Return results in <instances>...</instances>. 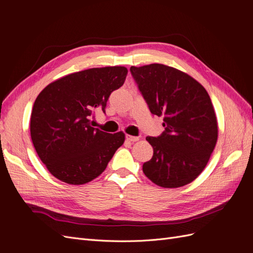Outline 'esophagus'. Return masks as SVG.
<instances>
[{"label": "esophagus", "instance_id": "obj_1", "mask_svg": "<svg viewBox=\"0 0 253 253\" xmlns=\"http://www.w3.org/2000/svg\"><path fill=\"white\" fill-rule=\"evenodd\" d=\"M126 138L129 142H135V141H138L139 140V137H135V136H131V135H126Z\"/></svg>", "mask_w": 253, "mask_h": 253}]
</instances>
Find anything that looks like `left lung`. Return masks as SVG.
Returning <instances> with one entry per match:
<instances>
[{
  "label": "left lung",
  "instance_id": "left-lung-1",
  "mask_svg": "<svg viewBox=\"0 0 253 253\" xmlns=\"http://www.w3.org/2000/svg\"><path fill=\"white\" fill-rule=\"evenodd\" d=\"M129 71L151 113L164 117L163 134L147 137L154 153L142 171L159 187L186 186L204 171L217 141L210 96L200 82L171 66L153 63Z\"/></svg>",
  "mask_w": 253,
  "mask_h": 253
}]
</instances>
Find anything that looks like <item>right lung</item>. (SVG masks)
Listing matches in <instances>:
<instances>
[{
	"mask_svg": "<svg viewBox=\"0 0 253 253\" xmlns=\"http://www.w3.org/2000/svg\"><path fill=\"white\" fill-rule=\"evenodd\" d=\"M125 66L70 74L45 87L34 103L30 136L47 170L61 181L83 185L98 177L125 142V133L93 127L90 118L124 85Z\"/></svg>",
	"mask_w": 253,
	"mask_h": 253,
	"instance_id": "1",
	"label": "right lung"
}]
</instances>
